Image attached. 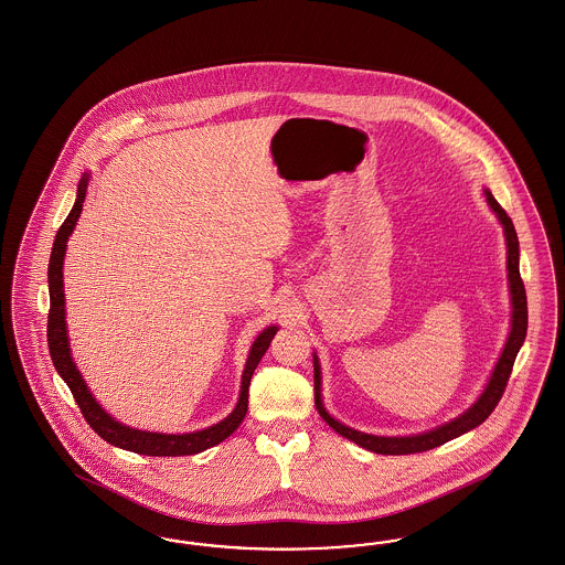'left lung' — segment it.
I'll use <instances>...</instances> for the list:
<instances>
[{"label":"left lung","instance_id":"left-lung-1","mask_svg":"<svg viewBox=\"0 0 565 565\" xmlns=\"http://www.w3.org/2000/svg\"><path fill=\"white\" fill-rule=\"evenodd\" d=\"M486 198L491 211L495 213L498 221L504 227V236H507V270H509V289H511V303H513V317H511V333L507 345L495 363V367L491 371L490 382L486 386L483 394L477 398V403L467 409L462 416L443 424L435 430L422 433V435H414V437H375V435H367L354 428H348L342 422H338L335 417L329 416V412L322 405L320 398V365L319 356L315 354V403L319 409L320 417L335 430L340 433L345 439H350L361 447H365L369 451L375 454H384V456H405V454H417V451H428L435 449L443 443L451 441L460 435H465L468 430L477 428L479 424H483L491 412L495 409L498 401L502 398L504 388L509 384L511 371L515 365L516 352L523 345L525 340V331H527V297H525V287L519 274V241H516L515 225L511 217L507 215V211L498 204V200L491 196L490 190H486Z\"/></svg>","mask_w":565,"mask_h":565}]
</instances>
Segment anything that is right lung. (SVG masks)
<instances>
[{
    "label": "right lung",
    "instance_id": "1",
    "mask_svg": "<svg viewBox=\"0 0 565 565\" xmlns=\"http://www.w3.org/2000/svg\"><path fill=\"white\" fill-rule=\"evenodd\" d=\"M86 188H88V174L79 179L77 185V198H75L74 209L63 221V225L56 232L52 253H50L49 264V289H50V312H49V348L50 356L54 369L58 375L65 380L70 391L74 394L75 403L90 424V428L97 433L100 439H105L120 449L143 454V456H192L200 454L213 445H220L223 439H227L245 419L246 409H248V384L253 377V371L259 365L262 356L266 354L271 338L276 335L278 327H268L259 333V338L253 342V348L246 359L245 371H243V386H241V398L234 412L220 424L198 430V433H185V435H162V433H148V430H137L130 426H124L118 419L109 416L88 391L86 382L82 380L79 371L75 367L72 359V348H70V338H67V324H65V294H63V259H65V248L67 241L74 232L75 223L79 220L82 213V202L86 198Z\"/></svg>",
    "mask_w": 565,
    "mask_h": 565
}]
</instances>
